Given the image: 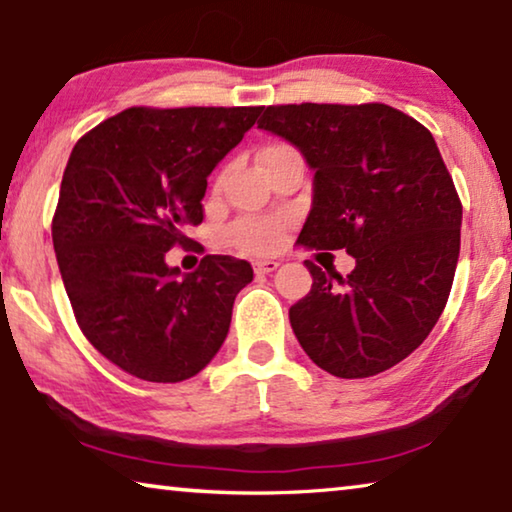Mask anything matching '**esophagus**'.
Segmentation results:
<instances>
[{
	"mask_svg": "<svg viewBox=\"0 0 512 512\" xmlns=\"http://www.w3.org/2000/svg\"><path fill=\"white\" fill-rule=\"evenodd\" d=\"M253 269L257 273H271V271L278 269V262H276V259H255Z\"/></svg>",
	"mask_w": 512,
	"mask_h": 512,
	"instance_id": "1",
	"label": "esophagus"
}]
</instances>
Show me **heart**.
Listing matches in <instances>:
<instances>
[{"instance_id": "heart-1", "label": "heart", "mask_w": 512, "mask_h": 512, "mask_svg": "<svg viewBox=\"0 0 512 512\" xmlns=\"http://www.w3.org/2000/svg\"><path fill=\"white\" fill-rule=\"evenodd\" d=\"M294 150L287 143H269V146L262 148L259 153V160H266V157L290 153ZM285 229L287 222L283 218H273V215H264V218H241L236 220L232 227H229V241L241 250H248V253H273L283 246L285 241Z\"/></svg>"}]
</instances>
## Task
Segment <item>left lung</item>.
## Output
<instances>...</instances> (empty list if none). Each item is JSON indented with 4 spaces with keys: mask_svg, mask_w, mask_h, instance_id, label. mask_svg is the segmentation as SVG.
Returning a JSON list of instances; mask_svg holds the SVG:
<instances>
[{
    "mask_svg": "<svg viewBox=\"0 0 512 512\" xmlns=\"http://www.w3.org/2000/svg\"><path fill=\"white\" fill-rule=\"evenodd\" d=\"M257 127L315 171L297 243L355 257L345 278L306 259L313 287L290 308L301 348L336 378L392 369L441 318L459 259L462 201L434 136L378 102L266 106Z\"/></svg>",
    "mask_w": 512,
    "mask_h": 512,
    "instance_id": "1",
    "label": "left lung"
}]
</instances>
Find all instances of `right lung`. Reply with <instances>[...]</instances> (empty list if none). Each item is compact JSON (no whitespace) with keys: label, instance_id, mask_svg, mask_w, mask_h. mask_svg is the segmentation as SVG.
Here are the masks:
<instances>
[{"label":"right lung","instance_id":"1","mask_svg":"<svg viewBox=\"0 0 512 512\" xmlns=\"http://www.w3.org/2000/svg\"><path fill=\"white\" fill-rule=\"evenodd\" d=\"M262 106H134L71 150L53 215L64 290L85 338L148 383H181L227 338L253 266L206 255L192 273L164 262L201 225L206 178Z\"/></svg>","mask_w":512,"mask_h":512}]
</instances>
